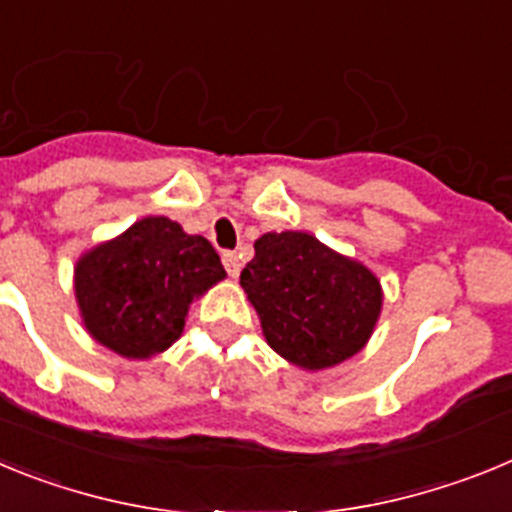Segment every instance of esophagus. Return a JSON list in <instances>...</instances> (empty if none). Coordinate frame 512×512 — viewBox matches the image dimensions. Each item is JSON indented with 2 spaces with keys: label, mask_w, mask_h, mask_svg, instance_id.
I'll list each match as a JSON object with an SVG mask.
<instances>
[{
  "label": "esophagus",
  "mask_w": 512,
  "mask_h": 512,
  "mask_svg": "<svg viewBox=\"0 0 512 512\" xmlns=\"http://www.w3.org/2000/svg\"><path fill=\"white\" fill-rule=\"evenodd\" d=\"M223 266L225 271H228L230 277H238L241 274V256L235 251H225L223 253Z\"/></svg>",
  "instance_id": "esophagus-1"
}]
</instances>
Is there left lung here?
Listing matches in <instances>:
<instances>
[{
  "label": "left lung",
  "instance_id": "1",
  "mask_svg": "<svg viewBox=\"0 0 512 512\" xmlns=\"http://www.w3.org/2000/svg\"><path fill=\"white\" fill-rule=\"evenodd\" d=\"M253 248L241 287L266 343L310 372L359 354L382 312V284L372 271L302 230L266 233Z\"/></svg>",
  "mask_w": 512,
  "mask_h": 512
}]
</instances>
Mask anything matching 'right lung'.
Listing matches in <instances>:
<instances>
[{"mask_svg": "<svg viewBox=\"0 0 512 512\" xmlns=\"http://www.w3.org/2000/svg\"><path fill=\"white\" fill-rule=\"evenodd\" d=\"M223 279L207 238L158 215L84 253L74 292L94 341L125 359H151L182 336L194 297Z\"/></svg>", "mask_w": 512, "mask_h": 512, "instance_id": "1", "label": "right lung"}]
</instances>
